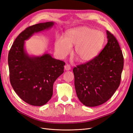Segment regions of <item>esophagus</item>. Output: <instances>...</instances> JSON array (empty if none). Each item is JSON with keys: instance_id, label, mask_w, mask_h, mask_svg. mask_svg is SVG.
<instances>
[{"instance_id": "34e87169", "label": "esophagus", "mask_w": 133, "mask_h": 133, "mask_svg": "<svg viewBox=\"0 0 133 133\" xmlns=\"http://www.w3.org/2000/svg\"><path fill=\"white\" fill-rule=\"evenodd\" d=\"M64 69L65 70H70V69H71V67L70 66V65H68V64H66V65H65V66H64Z\"/></svg>"}]
</instances>
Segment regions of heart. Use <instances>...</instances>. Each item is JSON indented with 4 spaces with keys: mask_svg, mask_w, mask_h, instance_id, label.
<instances>
[{
    "mask_svg": "<svg viewBox=\"0 0 133 133\" xmlns=\"http://www.w3.org/2000/svg\"><path fill=\"white\" fill-rule=\"evenodd\" d=\"M102 31L86 26H81L68 30L65 37L58 38L54 47L58 57L64 58L75 45L74 53L81 63H88L98 56L104 42Z\"/></svg>",
    "mask_w": 133,
    "mask_h": 133,
    "instance_id": "1",
    "label": "heart"
}]
</instances>
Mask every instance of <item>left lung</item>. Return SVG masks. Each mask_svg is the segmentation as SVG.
Instances as JSON below:
<instances>
[{
    "label": "left lung",
    "mask_w": 133,
    "mask_h": 133,
    "mask_svg": "<svg viewBox=\"0 0 133 133\" xmlns=\"http://www.w3.org/2000/svg\"><path fill=\"white\" fill-rule=\"evenodd\" d=\"M106 34L107 43L98 56L73 69L77 96L88 107L107 101L120 85L124 58L115 37L108 31Z\"/></svg>",
    "instance_id": "8db88e82"
}]
</instances>
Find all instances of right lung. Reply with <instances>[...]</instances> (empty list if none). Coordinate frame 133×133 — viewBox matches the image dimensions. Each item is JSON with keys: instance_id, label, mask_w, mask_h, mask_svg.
<instances>
[{"instance_id": "right-lung-1", "label": "right lung", "mask_w": 133, "mask_h": 133, "mask_svg": "<svg viewBox=\"0 0 133 133\" xmlns=\"http://www.w3.org/2000/svg\"><path fill=\"white\" fill-rule=\"evenodd\" d=\"M54 24L46 22L27 27L17 36L9 53L11 85L24 101L32 106H43L51 98L53 84L64 72L65 63L47 53L30 56L25 48V41L52 28Z\"/></svg>"}]
</instances>
